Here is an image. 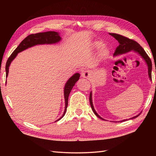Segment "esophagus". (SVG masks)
<instances>
[{"mask_svg": "<svg viewBox=\"0 0 156 156\" xmlns=\"http://www.w3.org/2000/svg\"><path fill=\"white\" fill-rule=\"evenodd\" d=\"M90 76H91V72L89 70H84L83 72L82 73V76L84 78H90Z\"/></svg>", "mask_w": 156, "mask_h": 156, "instance_id": "obj_1", "label": "esophagus"}]
</instances>
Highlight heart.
Segmentation results:
<instances>
[{"mask_svg":"<svg viewBox=\"0 0 156 156\" xmlns=\"http://www.w3.org/2000/svg\"><path fill=\"white\" fill-rule=\"evenodd\" d=\"M94 45L97 49H101L102 47H103V45L101 44V43H99V42H96L94 44Z\"/></svg>","mask_w":156,"mask_h":156,"instance_id":"b5f03b06","label":"heart"}]
</instances>
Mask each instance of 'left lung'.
Segmentation results:
<instances>
[{"mask_svg": "<svg viewBox=\"0 0 156 156\" xmlns=\"http://www.w3.org/2000/svg\"><path fill=\"white\" fill-rule=\"evenodd\" d=\"M109 35L112 36L114 38H115L118 41V42L119 43V45L117 46V48H116L115 51L114 55H120V54H125V53H127L130 51H133L137 52V54H140L142 58H144V60L145 61V62L147 63V67H148V74H149V77H150V79L151 80V69H152V64H151V61L148 55L146 54V52L145 51L144 49H143V48L138 44L137 42H136L135 41L133 40V39H129L127 37H125V36H122L121 35H119L117 34H109ZM89 100H90V106L91 108L93 111L94 113L97 115V117H98V118H100L102 120H105L104 119H102V117H101L99 116L97 112H96V111L94 110V106L93 104H92V92H90V97H89ZM140 114H139L135 117L131 118V119H135ZM127 121V119L125 120H122V121Z\"/></svg>", "mask_w": 156, "mask_h": 156, "instance_id": "1", "label": "left lung"}]
</instances>
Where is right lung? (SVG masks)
<instances>
[{
  "label": "right lung",
  "instance_id": "1",
  "mask_svg": "<svg viewBox=\"0 0 156 156\" xmlns=\"http://www.w3.org/2000/svg\"><path fill=\"white\" fill-rule=\"evenodd\" d=\"M60 40H61L60 36L59 35V34L58 32H55V31H47V32H43V33H38V34H31L28 35L27 37H25L24 39H23L21 44L19 45L18 47L15 49V51L12 53V54L11 55H10L7 62H6V68H5L6 77L8 76V74H9V66L11 64V62L15 58L18 53L36 45L55 44V43H58ZM79 78H80V74H78V73H76V74L73 75L72 77L68 80V82H66L64 87V98H65V104H66L65 110H64V114H63V115L58 119V120H57V121H59V119H61L65 115L66 109H67V107H68L69 94L70 93L73 87L74 86V84H76V82L79 80Z\"/></svg>",
  "mask_w": 156,
  "mask_h": 156
}]
</instances>
